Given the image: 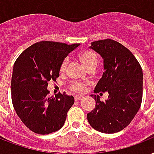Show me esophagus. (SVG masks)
<instances>
[{
	"mask_svg": "<svg viewBox=\"0 0 154 154\" xmlns=\"http://www.w3.org/2000/svg\"><path fill=\"white\" fill-rule=\"evenodd\" d=\"M83 96H75V101L81 100H83Z\"/></svg>",
	"mask_w": 154,
	"mask_h": 154,
	"instance_id": "34e87169",
	"label": "esophagus"
}]
</instances>
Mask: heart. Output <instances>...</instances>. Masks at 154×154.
Masks as SVG:
<instances>
[{"label":"heart","instance_id":"obj_1","mask_svg":"<svg viewBox=\"0 0 154 154\" xmlns=\"http://www.w3.org/2000/svg\"><path fill=\"white\" fill-rule=\"evenodd\" d=\"M80 58L83 63L84 64V66L88 68L89 66H93V65H96L97 64V62H98V58H97V55L96 54L92 51H84L83 52H81L80 54ZM67 62H68V59L67 58H65L62 63H61L60 66V71L61 72H63L65 70H66V65H67ZM70 88L73 91H75V92H83L84 89H85V86L82 82H79V81H75L73 83H71L70 85Z\"/></svg>","mask_w":154,"mask_h":154}]
</instances>
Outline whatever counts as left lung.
<instances>
[{"instance_id":"8db88e82","label":"left lung","mask_w":154,"mask_h":154,"mask_svg":"<svg viewBox=\"0 0 154 154\" xmlns=\"http://www.w3.org/2000/svg\"><path fill=\"white\" fill-rule=\"evenodd\" d=\"M90 48L103 59L104 71L94 91H107L108 98L103 102L98 95H91L96 104L87 115L88 120L99 132L118 133L130 124L140 109L142 69L132 52L116 41L104 39L92 42Z\"/></svg>"}]
</instances>
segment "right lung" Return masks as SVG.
Masks as SVG:
<instances>
[{"instance_id":"obj_1","label":"right lung","mask_w":154,"mask_h":154,"mask_svg":"<svg viewBox=\"0 0 154 154\" xmlns=\"http://www.w3.org/2000/svg\"><path fill=\"white\" fill-rule=\"evenodd\" d=\"M80 44L42 41L17 58L11 80L12 102L25 125L38 134H49L63 126L75 99L66 93L49 96L48 82L59 76L62 62Z\"/></svg>"}]
</instances>
